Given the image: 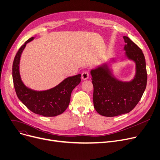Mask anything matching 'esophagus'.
<instances>
[{
  "label": "esophagus",
  "mask_w": 160,
  "mask_h": 160,
  "mask_svg": "<svg viewBox=\"0 0 160 160\" xmlns=\"http://www.w3.org/2000/svg\"><path fill=\"white\" fill-rule=\"evenodd\" d=\"M89 78V72L88 71H83L82 73V78L83 80H87Z\"/></svg>",
  "instance_id": "esophagus-1"
}]
</instances>
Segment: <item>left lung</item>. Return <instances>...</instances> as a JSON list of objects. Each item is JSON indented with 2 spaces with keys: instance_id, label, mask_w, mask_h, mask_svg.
Listing matches in <instances>:
<instances>
[{
  "instance_id": "left-lung-1",
  "label": "left lung",
  "mask_w": 160,
  "mask_h": 160,
  "mask_svg": "<svg viewBox=\"0 0 160 160\" xmlns=\"http://www.w3.org/2000/svg\"><path fill=\"white\" fill-rule=\"evenodd\" d=\"M126 55L136 65L134 78L123 82L112 77L107 65L91 71L93 103L100 115L112 117L128 113L140 100L147 86L145 59L142 49L129 37H123Z\"/></svg>"
}]
</instances>
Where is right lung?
Masks as SVG:
<instances>
[{
	"label": "right lung",
	"instance_id": "obj_1",
	"mask_svg": "<svg viewBox=\"0 0 160 160\" xmlns=\"http://www.w3.org/2000/svg\"><path fill=\"white\" fill-rule=\"evenodd\" d=\"M34 37L28 39L20 48L13 63V85L18 99L33 112L44 116H55L63 113L70 102L72 91L80 83L81 74L70 77L51 89L36 91L24 86L19 72V62L26 45Z\"/></svg>",
	"mask_w": 160,
	"mask_h": 160
}]
</instances>
